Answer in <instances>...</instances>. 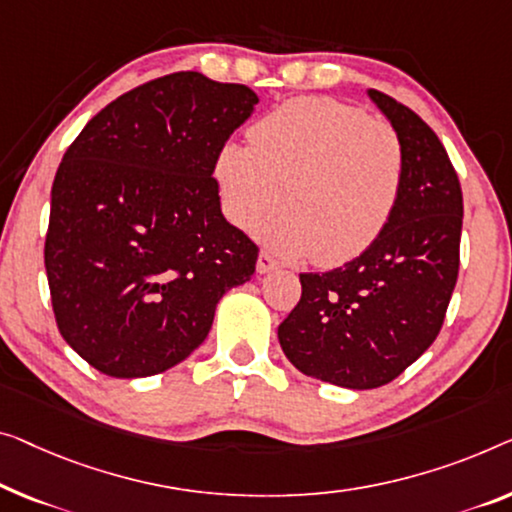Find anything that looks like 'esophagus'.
<instances>
[{
	"label": "esophagus",
	"instance_id": "obj_1",
	"mask_svg": "<svg viewBox=\"0 0 512 512\" xmlns=\"http://www.w3.org/2000/svg\"><path fill=\"white\" fill-rule=\"evenodd\" d=\"M278 259L273 257L271 253H266V250H262L257 257V271L259 273H269V271H276L278 269Z\"/></svg>",
	"mask_w": 512,
	"mask_h": 512
}]
</instances>
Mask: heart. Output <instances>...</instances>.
<instances>
[{
    "label": "heart",
    "mask_w": 512,
    "mask_h": 512,
    "mask_svg": "<svg viewBox=\"0 0 512 512\" xmlns=\"http://www.w3.org/2000/svg\"><path fill=\"white\" fill-rule=\"evenodd\" d=\"M227 218L285 257L338 266L363 255L391 225L407 179L398 131L329 96L280 103L225 142L213 160Z\"/></svg>",
    "instance_id": "1"
}]
</instances>
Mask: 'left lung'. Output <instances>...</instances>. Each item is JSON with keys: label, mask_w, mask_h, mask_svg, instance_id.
Listing matches in <instances>:
<instances>
[{"label": "left lung", "mask_w": 512, "mask_h": 512, "mask_svg": "<svg viewBox=\"0 0 512 512\" xmlns=\"http://www.w3.org/2000/svg\"><path fill=\"white\" fill-rule=\"evenodd\" d=\"M404 144L407 179L386 232L326 273H301V299L278 326L303 375L342 388L393 381L437 340L460 271L462 188L444 144L407 105L368 91Z\"/></svg>", "instance_id": "8db88e82"}]
</instances>
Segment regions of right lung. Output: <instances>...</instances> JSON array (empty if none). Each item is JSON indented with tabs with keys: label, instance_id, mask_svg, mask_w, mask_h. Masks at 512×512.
Wrapping results in <instances>:
<instances>
[{
	"label": "right lung",
	"instance_id": "obj_1",
	"mask_svg": "<svg viewBox=\"0 0 512 512\" xmlns=\"http://www.w3.org/2000/svg\"><path fill=\"white\" fill-rule=\"evenodd\" d=\"M246 85L197 71L149 80L89 119L52 183V312L98 372L149 377L207 338L216 303L253 278L257 243L220 211L213 160L250 117Z\"/></svg>",
	"mask_w": 512,
	"mask_h": 512
}]
</instances>
